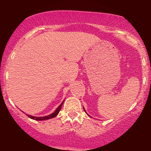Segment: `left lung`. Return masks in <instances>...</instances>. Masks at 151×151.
<instances>
[{"instance_id": "obj_1", "label": "left lung", "mask_w": 151, "mask_h": 151, "mask_svg": "<svg viewBox=\"0 0 151 151\" xmlns=\"http://www.w3.org/2000/svg\"><path fill=\"white\" fill-rule=\"evenodd\" d=\"M83 110H84V111H85V112H86V110H85V109H84V108H83ZM87 114V113H86ZM87 115H88V114H87Z\"/></svg>"}]
</instances>
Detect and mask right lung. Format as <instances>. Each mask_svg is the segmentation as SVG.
Listing matches in <instances>:
<instances>
[{"mask_svg":"<svg viewBox=\"0 0 151 151\" xmlns=\"http://www.w3.org/2000/svg\"><path fill=\"white\" fill-rule=\"evenodd\" d=\"M63 102H64V101H63V102H62L61 104L57 108H56V110H55V111L52 112V113L50 114V115L44 116V117H35V116H32V115H27V116H28L29 117H30L31 119H36V120H46V119H51V118L55 117L58 115V113H59V112L60 111V110H61L62 105H63Z\"/></svg>","mask_w":151,"mask_h":151,"instance_id":"add662e5","label":"right lung"}]
</instances>
